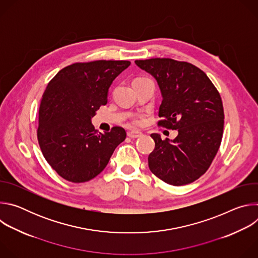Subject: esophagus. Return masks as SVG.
I'll return each mask as SVG.
<instances>
[{"label":"esophagus","instance_id":"obj_1","mask_svg":"<svg viewBox=\"0 0 258 258\" xmlns=\"http://www.w3.org/2000/svg\"><path fill=\"white\" fill-rule=\"evenodd\" d=\"M142 134L139 133V132H128L127 133V137H130L131 139H136V138H139Z\"/></svg>","mask_w":258,"mask_h":258}]
</instances>
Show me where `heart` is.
I'll return each mask as SVG.
<instances>
[{
	"mask_svg": "<svg viewBox=\"0 0 258 258\" xmlns=\"http://www.w3.org/2000/svg\"><path fill=\"white\" fill-rule=\"evenodd\" d=\"M148 80H150V79L142 77V78H137V79H135V80H134V82H144V81H148ZM140 122H141V120H140V118H139V117H135V118H133V123H135V124H139Z\"/></svg>",
	"mask_w": 258,
	"mask_h": 258,
	"instance_id": "heart-1",
	"label": "heart"
}]
</instances>
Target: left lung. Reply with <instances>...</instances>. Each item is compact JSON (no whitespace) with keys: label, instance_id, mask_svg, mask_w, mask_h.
Listing matches in <instances>:
<instances>
[{"label":"left lung","instance_id":"8db88e82","mask_svg":"<svg viewBox=\"0 0 258 258\" xmlns=\"http://www.w3.org/2000/svg\"><path fill=\"white\" fill-rule=\"evenodd\" d=\"M135 62L159 86L162 102L158 126L178 132L171 142L151 135L155 148L148 157L149 168L168 185L193 182L207 171L222 143V98L205 73L189 62L170 58Z\"/></svg>","mask_w":258,"mask_h":258}]
</instances>
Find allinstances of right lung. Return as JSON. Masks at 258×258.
I'll return each mask as SVG.
<instances>
[{"label":"right lung","mask_w":258,"mask_h":258,"mask_svg":"<svg viewBox=\"0 0 258 258\" xmlns=\"http://www.w3.org/2000/svg\"><path fill=\"white\" fill-rule=\"evenodd\" d=\"M125 60L77 62L50 81L39 109L38 141L50 166L64 179L85 182L108 164L126 133L113 126L98 134L91 122L107 104L108 89L130 66Z\"/></svg>","instance_id":"add662e5"}]
</instances>
